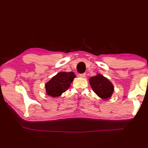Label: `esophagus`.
<instances>
[{
    "mask_svg": "<svg viewBox=\"0 0 148 148\" xmlns=\"http://www.w3.org/2000/svg\"><path fill=\"white\" fill-rule=\"evenodd\" d=\"M79 76L81 78H84L85 77H86V73H80L79 75Z\"/></svg>",
    "mask_w": 148,
    "mask_h": 148,
    "instance_id": "1",
    "label": "esophagus"
}]
</instances>
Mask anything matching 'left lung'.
I'll return each instance as SVG.
<instances>
[{
  "label": "left lung",
  "instance_id": "1",
  "mask_svg": "<svg viewBox=\"0 0 148 148\" xmlns=\"http://www.w3.org/2000/svg\"><path fill=\"white\" fill-rule=\"evenodd\" d=\"M89 84L93 91L99 97L107 99L112 96L114 87L109 80L101 74L98 73L89 79Z\"/></svg>",
  "mask_w": 148,
  "mask_h": 148
}]
</instances>
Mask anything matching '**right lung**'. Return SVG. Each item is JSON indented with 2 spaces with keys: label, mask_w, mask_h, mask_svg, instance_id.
I'll return each mask as SVG.
<instances>
[{
  "label": "right lung",
  "mask_w": 148,
  "mask_h": 148,
  "mask_svg": "<svg viewBox=\"0 0 148 148\" xmlns=\"http://www.w3.org/2000/svg\"><path fill=\"white\" fill-rule=\"evenodd\" d=\"M75 77L76 75L72 71H62L58 73L46 83L45 87L47 95L53 97L61 96L62 93L65 92L70 88L71 83Z\"/></svg>",
  "instance_id": "1"
}]
</instances>
